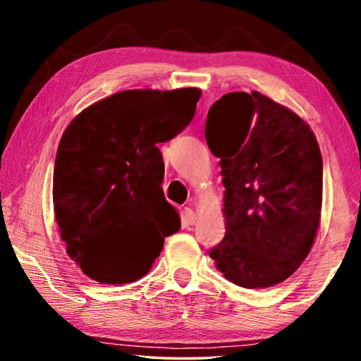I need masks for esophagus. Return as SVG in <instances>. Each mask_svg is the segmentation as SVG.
<instances>
[{
	"instance_id": "esophagus-1",
	"label": "esophagus",
	"mask_w": 361,
	"mask_h": 361,
	"mask_svg": "<svg viewBox=\"0 0 361 361\" xmlns=\"http://www.w3.org/2000/svg\"><path fill=\"white\" fill-rule=\"evenodd\" d=\"M181 223L183 226H191L195 223V213L192 212V209H189V207H186L185 210H183V215H181Z\"/></svg>"
}]
</instances>
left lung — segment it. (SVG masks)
<instances>
[{
    "instance_id": "left-lung-1",
    "label": "left lung",
    "mask_w": 361,
    "mask_h": 361,
    "mask_svg": "<svg viewBox=\"0 0 361 361\" xmlns=\"http://www.w3.org/2000/svg\"><path fill=\"white\" fill-rule=\"evenodd\" d=\"M205 138L226 188V234L210 258L243 288L283 282L307 258L320 224L323 162L314 132L253 90L213 103Z\"/></svg>"
}]
</instances>
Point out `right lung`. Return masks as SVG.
<instances>
[{"mask_svg": "<svg viewBox=\"0 0 361 361\" xmlns=\"http://www.w3.org/2000/svg\"><path fill=\"white\" fill-rule=\"evenodd\" d=\"M200 90L133 89L82 109L60 138L54 212L66 253L105 285L149 272L180 216L162 191L157 145L189 126Z\"/></svg>", "mask_w": 361, "mask_h": 361, "instance_id": "right-lung-1", "label": "right lung"}]
</instances>
